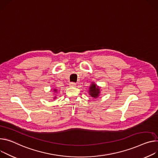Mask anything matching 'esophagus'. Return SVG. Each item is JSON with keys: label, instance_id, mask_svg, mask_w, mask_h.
Segmentation results:
<instances>
[{"label": "esophagus", "instance_id": "1", "mask_svg": "<svg viewBox=\"0 0 158 158\" xmlns=\"http://www.w3.org/2000/svg\"><path fill=\"white\" fill-rule=\"evenodd\" d=\"M76 84L75 82H71L69 84V85H70V87H74V86H76Z\"/></svg>", "mask_w": 158, "mask_h": 158}]
</instances>
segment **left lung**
Returning a JSON list of instances; mask_svg holds the SVG:
<instances>
[{
  "label": "left lung",
  "instance_id": "1",
  "mask_svg": "<svg viewBox=\"0 0 158 158\" xmlns=\"http://www.w3.org/2000/svg\"><path fill=\"white\" fill-rule=\"evenodd\" d=\"M89 93L90 96H91V97L97 98L99 94V89L98 88V86H96V84H93L91 85Z\"/></svg>",
  "mask_w": 158,
  "mask_h": 158
}]
</instances>
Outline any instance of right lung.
Wrapping results in <instances>:
<instances>
[{"mask_svg": "<svg viewBox=\"0 0 158 158\" xmlns=\"http://www.w3.org/2000/svg\"><path fill=\"white\" fill-rule=\"evenodd\" d=\"M54 91H55V92H56V89H54Z\"/></svg>", "mask_w": 158, "mask_h": 158, "instance_id": "add662e5", "label": "right lung"}]
</instances>
